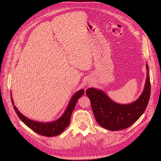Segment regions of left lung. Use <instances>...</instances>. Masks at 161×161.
<instances>
[{"mask_svg": "<svg viewBox=\"0 0 161 161\" xmlns=\"http://www.w3.org/2000/svg\"><path fill=\"white\" fill-rule=\"evenodd\" d=\"M147 77L144 88L139 98L130 104L113 101L103 90L91 87L86 95L91 100L92 110L97 123L108 130L125 129L136 122L146 110L151 93L149 67L146 63Z\"/></svg>", "mask_w": 161, "mask_h": 161, "instance_id": "1", "label": "left lung"}]
</instances>
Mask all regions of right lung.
<instances>
[{
	"label": "right lung",
	"instance_id": "right-lung-1",
	"mask_svg": "<svg viewBox=\"0 0 161 161\" xmlns=\"http://www.w3.org/2000/svg\"><path fill=\"white\" fill-rule=\"evenodd\" d=\"M12 93V92H11ZM84 94V90L80 89L77 91L73 95L72 98H70L69 104L65 109L64 112L62 115V116L58 118V119L54 121L48 122V123H43V122H38L31 120L27 117L23 115L19 110L18 109L14 106V100L12 98V96L11 95V100L12 103L14 105V108L15 113L18 115L21 121L26 125L29 128L32 129L33 131L38 133L42 136L52 137L55 136L57 135L60 134L62 132L65 130L70 122V117L72 114V112L75 108V106L77 103L78 100L81 98Z\"/></svg>",
	"mask_w": 161,
	"mask_h": 161
}]
</instances>
